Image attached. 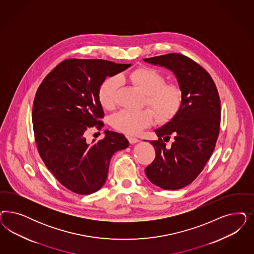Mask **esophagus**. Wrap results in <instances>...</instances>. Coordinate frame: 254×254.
<instances>
[{
  "label": "esophagus",
  "mask_w": 254,
  "mask_h": 254,
  "mask_svg": "<svg viewBox=\"0 0 254 254\" xmlns=\"http://www.w3.org/2000/svg\"><path fill=\"white\" fill-rule=\"evenodd\" d=\"M128 140L131 144H135V143L139 142V139H137L136 137H133V136H128Z\"/></svg>",
  "instance_id": "34e87169"
}]
</instances>
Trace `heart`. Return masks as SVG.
Instances as JSON below:
<instances>
[{
	"instance_id": "heart-1",
	"label": "heart",
	"mask_w": 254,
	"mask_h": 254,
	"mask_svg": "<svg viewBox=\"0 0 254 254\" xmlns=\"http://www.w3.org/2000/svg\"><path fill=\"white\" fill-rule=\"evenodd\" d=\"M121 80L130 82L145 93V103L153 109L158 121H170L180 111L184 97L181 87L177 83L165 82L164 74L149 67L137 68L122 74L120 78L107 77L98 91L99 101L106 109L116 107ZM154 113L148 108L138 111L123 109L113 116L112 124L119 131L136 134L153 123Z\"/></svg>"
}]
</instances>
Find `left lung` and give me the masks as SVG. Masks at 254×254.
I'll return each mask as SVG.
<instances>
[{"label":"left lung","instance_id":"8db88e82","mask_svg":"<svg viewBox=\"0 0 254 254\" xmlns=\"http://www.w3.org/2000/svg\"><path fill=\"white\" fill-rule=\"evenodd\" d=\"M143 60L171 70L183 90L178 114L155 130L158 139L150 141L155 159L145 168L156 186L179 190L196 179L212 154L220 131V96L210 74L187 56L170 53ZM170 138L173 144L167 146Z\"/></svg>","mask_w":254,"mask_h":254}]
</instances>
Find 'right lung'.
<instances>
[{"label": "right lung", "instance_id": "right-lung-1", "mask_svg": "<svg viewBox=\"0 0 254 254\" xmlns=\"http://www.w3.org/2000/svg\"><path fill=\"white\" fill-rule=\"evenodd\" d=\"M98 59H68L42 81L33 107L34 139L43 162L58 181L77 194H90L107 179L110 159L129 146L123 133L105 131L102 140H86L100 130L105 113L99 88L107 76L130 67Z\"/></svg>", "mask_w": 254, "mask_h": 254}]
</instances>
